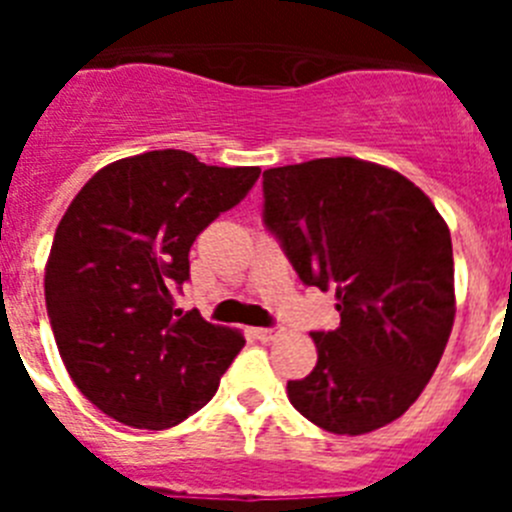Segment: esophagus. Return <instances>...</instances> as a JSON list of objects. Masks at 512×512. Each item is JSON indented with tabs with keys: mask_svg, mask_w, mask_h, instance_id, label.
<instances>
[{
	"mask_svg": "<svg viewBox=\"0 0 512 512\" xmlns=\"http://www.w3.org/2000/svg\"><path fill=\"white\" fill-rule=\"evenodd\" d=\"M251 336L259 341H274L277 336H282V328H251Z\"/></svg>",
	"mask_w": 512,
	"mask_h": 512,
	"instance_id": "esophagus-1",
	"label": "esophagus"
}]
</instances>
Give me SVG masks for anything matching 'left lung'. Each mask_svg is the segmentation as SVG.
I'll return each instance as SVG.
<instances>
[{"instance_id": "8db88e82", "label": "left lung", "mask_w": 512, "mask_h": 512, "mask_svg": "<svg viewBox=\"0 0 512 512\" xmlns=\"http://www.w3.org/2000/svg\"><path fill=\"white\" fill-rule=\"evenodd\" d=\"M264 225L307 287L336 289V330L287 382L310 423L361 436L400 418L436 372L454 325L451 233L410 179L361 158L264 171Z\"/></svg>"}]
</instances>
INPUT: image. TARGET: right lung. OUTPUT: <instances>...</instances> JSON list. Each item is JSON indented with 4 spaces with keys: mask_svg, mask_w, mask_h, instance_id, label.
<instances>
[{
    "mask_svg": "<svg viewBox=\"0 0 512 512\" xmlns=\"http://www.w3.org/2000/svg\"><path fill=\"white\" fill-rule=\"evenodd\" d=\"M259 166L148 151L104 166L53 235L45 307L79 392L117 423L164 431L205 408L243 348L233 328L182 312L189 248L251 192Z\"/></svg>",
    "mask_w": 512,
    "mask_h": 512,
    "instance_id": "obj_1",
    "label": "right lung"
}]
</instances>
